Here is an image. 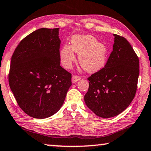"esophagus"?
I'll use <instances>...</instances> for the list:
<instances>
[{
    "label": "esophagus",
    "instance_id": "1",
    "mask_svg": "<svg viewBox=\"0 0 151 151\" xmlns=\"http://www.w3.org/2000/svg\"><path fill=\"white\" fill-rule=\"evenodd\" d=\"M81 79V76H77V75H73L72 76V83H76L78 81H79Z\"/></svg>",
    "mask_w": 151,
    "mask_h": 151
}]
</instances>
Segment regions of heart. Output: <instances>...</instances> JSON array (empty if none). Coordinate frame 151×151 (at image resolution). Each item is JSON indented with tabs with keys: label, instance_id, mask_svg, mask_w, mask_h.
Here are the masks:
<instances>
[{
	"label": "heart",
	"instance_id": "1",
	"mask_svg": "<svg viewBox=\"0 0 151 151\" xmlns=\"http://www.w3.org/2000/svg\"><path fill=\"white\" fill-rule=\"evenodd\" d=\"M74 52L78 55L81 66L88 73H95L104 66L107 56V47L89 35H75L70 40V46L64 45L60 53V61L65 68H70L76 60Z\"/></svg>",
	"mask_w": 151,
	"mask_h": 151
}]
</instances>
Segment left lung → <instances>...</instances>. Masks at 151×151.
Returning <instances> with one entry per match:
<instances>
[{
	"label": "left lung",
	"mask_w": 151,
	"mask_h": 151,
	"mask_svg": "<svg viewBox=\"0 0 151 151\" xmlns=\"http://www.w3.org/2000/svg\"><path fill=\"white\" fill-rule=\"evenodd\" d=\"M113 51L104 68L88 77L84 97L87 106L97 116L112 118L124 111L134 98L139 60L126 38L114 34Z\"/></svg>",
	"instance_id": "left-lung-1"
}]
</instances>
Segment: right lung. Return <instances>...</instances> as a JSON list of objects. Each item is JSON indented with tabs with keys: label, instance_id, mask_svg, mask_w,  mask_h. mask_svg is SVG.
<instances>
[{
	"label": "right lung",
	"instance_id": "add662e5",
	"mask_svg": "<svg viewBox=\"0 0 151 151\" xmlns=\"http://www.w3.org/2000/svg\"><path fill=\"white\" fill-rule=\"evenodd\" d=\"M59 28H41L21 41L12 56L9 82L20 108L44 119L63 106L72 85L71 74L60 56Z\"/></svg>",
	"mask_w": 151,
	"mask_h": 151
}]
</instances>
